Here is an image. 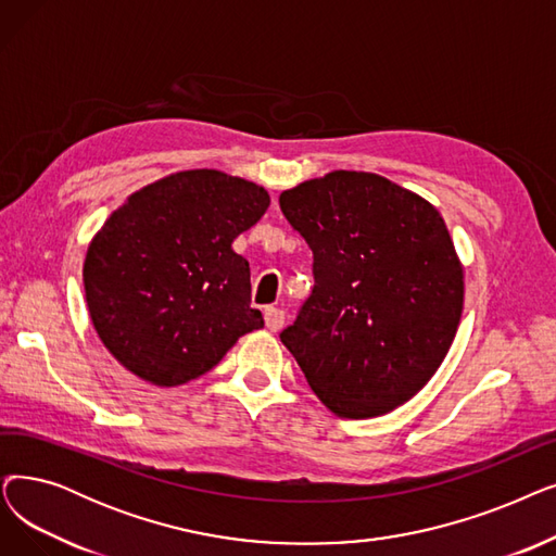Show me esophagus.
<instances>
[{
    "label": "esophagus",
    "instance_id": "1",
    "mask_svg": "<svg viewBox=\"0 0 556 556\" xmlns=\"http://www.w3.org/2000/svg\"><path fill=\"white\" fill-rule=\"evenodd\" d=\"M265 327H268L270 331H279L283 327V311L281 308H265Z\"/></svg>",
    "mask_w": 556,
    "mask_h": 556
}]
</instances>
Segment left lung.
I'll return each instance as SVG.
<instances>
[{"instance_id": "left-lung-1", "label": "left lung", "mask_w": 556, "mask_h": 556, "mask_svg": "<svg viewBox=\"0 0 556 556\" xmlns=\"http://www.w3.org/2000/svg\"><path fill=\"white\" fill-rule=\"evenodd\" d=\"M313 252L316 286L279 338L338 418L412 400L464 311V265L439 208L375 173L333 170L279 195Z\"/></svg>"}]
</instances>
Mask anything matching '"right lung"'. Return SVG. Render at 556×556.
I'll return each mask as SVG.
<instances>
[{
	"label": "right lung",
	"mask_w": 556,
	"mask_h": 556,
	"mask_svg": "<svg viewBox=\"0 0 556 556\" xmlns=\"http://www.w3.org/2000/svg\"><path fill=\"white\" fill-rule=\"evenodd\" d=\"M263 186L184 170L136 190L90 240L86 304L104 348L161 389L208 372L263 327L233 240L268 211Z\"/></svg>",
	"instance_id": "add662e5"
}]
</instances>
